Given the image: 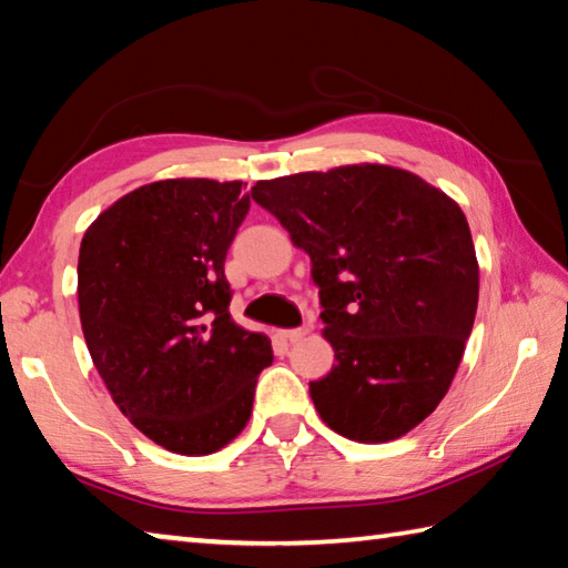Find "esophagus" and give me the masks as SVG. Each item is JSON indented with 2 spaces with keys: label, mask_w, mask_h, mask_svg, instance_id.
Wrapping results in <instances>:
<instances>
[{
  "label": "esophagus",
  "mask_w": 568,
  "mask_h": 568,
  "mask_svg": "<svg viewBox=\"0 0 568 568\" xmlns=\"http://www.w3.org/2000/svg\"><path fill=\"white\" fill-rule=\"evenodd\" d=\"M307 335V325H301V328H291V331H283V338L291 341V343H297L303 341Z\"/></svg>",
  "instance_id": "esophagus-1"
}]
</instances>
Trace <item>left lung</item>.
I'll return each instance as SVG.
<instances>
[{
    "instance_id": "obj_1",
    "label": "left lung",
    "mask_w": 568,
    "mask_h": 568,
    "mask_svg": "<svg viewBox=\"0 0 568 568\" xmlns=\"http://www.w3.org/2000/svg\"><path fill=\"white\" fill-rule=\"evenodd\" d=\"M250 195L311 255L335 351L311 381L351 440L400 438L436 410L474 328L478 263L460 207L413 172L348 165L261 180Z\"/></svg>"
}]
</instances>
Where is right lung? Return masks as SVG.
<instances>
[{"label": "right lung", "instance_id": "1", "mask_svg": "<svg viewBox=\"0 0 568 568\" xmlns=\"http://www.w3.org/2000/svg\"><path fill=\"white\" fill-rule=\"evenodd\" d=\"M243 182L160 180L94 220L77 263L80 321L118 408L158 446L205 456L253 410L271 341L230 318L225 257Z\"/></svg>", "mask_w": 568, "mask_h": 568}]
</instances>
